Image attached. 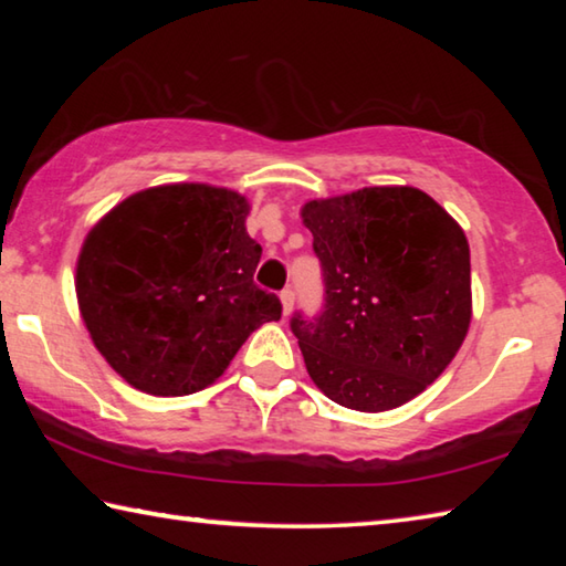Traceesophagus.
<instances>
[{
  "instance_id": "34e87169",
  "label": "esophagus",
  "mask_w": 566,
  "mask_h": 566,
  "mask_svg": "<svg viewBox=\"0 0 566 566\" xmlns=\"http://www.w3.org/2000/svg\"><path fill=\"white\" fill-rule=\"evenodd\" d=\"M280 300H282V314L286 317V314H290L292 306H294V292L292 290H284L280 294Z\"/></svg>"
}]
</instances>
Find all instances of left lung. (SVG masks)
Returning a JSON list of instances; mask_svg holds the SVG:
<instances>
[{"mask_svg":"<svg viewBox=\"0 0 566 566\" xmlns=\"http://www.w3.org/2000/svg\"><path fill=\"white\" fill-rule=\"evenodd\" d=\"M302 222L327 294L317 319H292L312 381L347 409L407 405L449 367L472 322L464 229L417 187L310 199Z\"/></svg>","mask_w":566,"mask_h":566,"instance_id":"1","label":"left lung"}]
</instances>
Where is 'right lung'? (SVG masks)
I'll return each instance as SVG.
<instances>
[{
	"label": "right lung",
	"mask_w": 566,
	"mask_h": 566,
	"mask_svg": "<svg viewBox=\"0 0 566 566\" xmlns=\"http://www.w3.org/2000/svg\"><path fill=\"white\" fill-rule=\"evenodd\" d=\"M247 197L181 181L142 189L90 229L76 302L109 367L155 397H185L224 375L249 334L282 317L254 284L262 247Z\"/></svg>",
	"instance_id": "obj_1"
}]
</instances>
